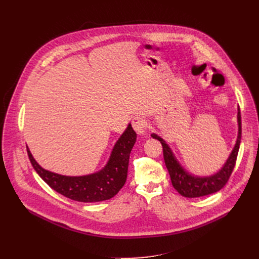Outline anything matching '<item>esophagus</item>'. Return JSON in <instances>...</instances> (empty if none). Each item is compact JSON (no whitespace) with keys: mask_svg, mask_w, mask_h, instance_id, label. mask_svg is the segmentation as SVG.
Returning a JSON list of instances; mask_svg holds the SVG:
<instances>
[{"mask_svg":"<svg viewBox=\"0 0 259 259\" xmlns=\"http://www.w3.org/2000/svg\"><path fill=\"white\" fill-rule=\"evenodd\" d=\"M131 124H132L133 129L135 130V132H137L138 134H143L145 132V130H146V121H145V119L143 117H141V116L133 117Z\"/></svg>","mask_w":259,"mask_h":259,"instance_id":"obj_1","label":"esophagus"}]
</instances>
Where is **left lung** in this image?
Instances as JSON below:
<instances>
[{
    "label": "left lung",
    "mask_w": 259,
    "mask_h": 259,
    "mask_svg": "<svg viewBox=\"0 0 259 259\" xmlns=\"http://www.w3.org/2000/svg\"><path fill=\"white\" fill-rule=\"evenodd\" d=\"M237 118H238V137H237V142L233 149V151L231 153L224 168L219 173L209 176V178H194V176L189 175L187 172H185L184 169L178 162V160H176V158L174 157L168 145L164 142V140L157 137L156 134H152V138L155 140H158L162 146L165 164L170 174L172 186L181 195L189 198L200 197V196L209 195L220 191L221 189H223L226 186L235 167L240 140H241V115H240L239 108H238Z\"/></svg>",
    "instance_id": "obj_1"
}]
</instances>
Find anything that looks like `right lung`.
Listing matches in <instances>:
<instances>
[{"mask_svg":"<svg viewBox=\"0 0 259 259\" xmlns=\"http://www.w3.org/2000/svg\"><path fill=\"white\" fill-rule=\"evenodd\" d=\"M135 142L137 133L129 125L115 144L106 167L86 176H64L49 172L34 160L28 148L27 153L36 173L50 188L72 200L97 202L112 198L125 185L130 152Z\"/></svg>","mask_w":259,"mask_h":259,"instance_id":"add662e5","label":"right lung"}]
</instances>
